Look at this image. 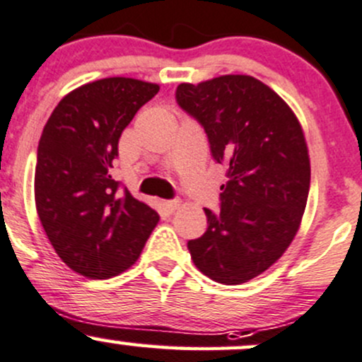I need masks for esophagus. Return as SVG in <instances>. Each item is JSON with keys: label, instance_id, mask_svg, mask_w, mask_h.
<instances>
[{"label": "esophagus", "instance_id": "34e87169", "mask_svg": "<svg viewBox=\"0 0 362 362\" xmlns=\"http://www.w3.org/2000/svg\"><path fill=\"white\" fill-rule=\"evenodd\" d=\"M180 206V201H163V208L168 213H173Z\"/></svg>", "mask_w": 362, "mask_h": 362}]
</instances>
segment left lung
I'll return each mask as SVG.
<instances>
[{"label": "left lung", "mask_w": 362, "mask_h": 362, "mask_svg": "<svg viewBox=\"0 0 362 362\" xmlns=\"http://www.w3.org/2000/svg\"><path fill=\"white\" fill-rule=\"evenodd\" d=\"M177 103L204 127L214 161L226 166L221 209L187 242L211 280L239 285L261 275L292 244L311 182L308 144L291 106L251 75L177 87Z\"/></svg>", "instance_id": "left-lung-1"}]
</instances>
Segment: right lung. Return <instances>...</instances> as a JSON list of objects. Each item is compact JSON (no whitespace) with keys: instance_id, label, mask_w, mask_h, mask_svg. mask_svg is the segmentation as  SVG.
<instances>
[{"instance_id":"add662e5","label":"right lung","mask_w":362,"mask_h":362,"mask_svg":"<svg viewBox=\"0 0 362 362\" xmlns=\"http://www.w3.org/2000/svg\"><path fill=\"white\" fill-rule=\"evenodd\" d=\"M160 86L129 77L89 82L66 94L42 130L34 197L39 220L62 261L106 280L141 256L160 216L111 178L118 139Z\"/></svg>"}]
</instances>
